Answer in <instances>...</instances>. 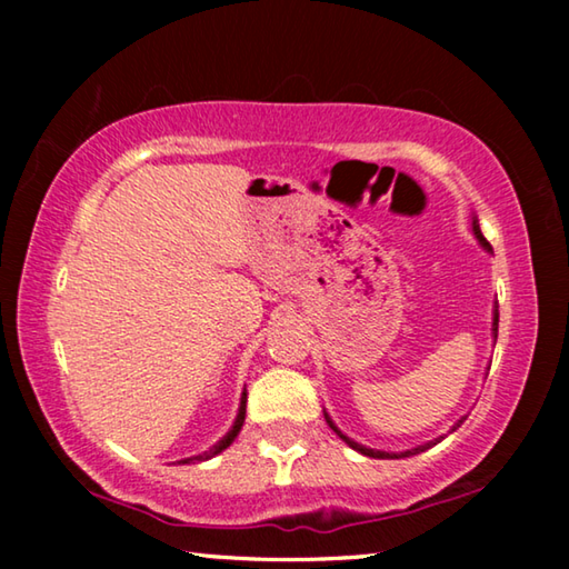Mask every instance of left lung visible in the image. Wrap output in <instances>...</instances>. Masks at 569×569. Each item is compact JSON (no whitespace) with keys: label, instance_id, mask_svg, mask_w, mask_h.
Here are the masks:
<instances>
[{"label":"left lung","instance_id":"left-lung-1","mask_svg":"<svg viewBox=\"0 0 569 569\" xmlns=\"http://www.w3.org/2000/svg\"><path fill=\"white\" fill-rule=\"evenodd\" d=\"M471 233H475V238L479 240V246L481 248H485L487 250V253H492V246H489L487 243V238L485 236H481V230H479V220H477V216H471ZM497 326H499V311H497V306H495V313H492V333H495V341H497ZM323 417H326V421H329V427L336 431V435H339L343 441H346V445H349L351 449H356V451H359V455H363V457H373V459H401V457H413V455H419V451H427L429 447H435V445H439V441L441 439H435V441H427V445H419V447H413V449H407V451H381V449H371V447H363V445H359V441H353V439H349V437H346L343 435V431L339 429V427H336V423L331 421V417H329V413H326L323 411ZM461 421H465V419H459L457 421V427H459V423ZM455 427V429H457ZM455 429H451V431H455Z\"/></svg>","mask_w":569,"mask_h":569}]
</instances>
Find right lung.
<instances>
[{
  "label": "right lung",
  "instance_id": "right-lung-1",
  "mask_svg": "<svg viewBox=\"0 0 569 569\" xmlns=\"http://www.w3.org/2000/svg\"><path fill=\"white\" fill-rule=\"evenodd\" d=\"M246 401H248V393L243 391L240 393V407H238V417H236V421H233V427L228 429V435L220 439V441H216L213 447H210L208 451H203V455H196V457H188V459H180V465H196V461H206V459H213L216 455H220V451L223 449H228L230 445H233L236 441V437L240 435V429H243V421H246Z\"/></svg>",
  "mask_w": 569,
  "mask_h": 569
}]
</instances>
